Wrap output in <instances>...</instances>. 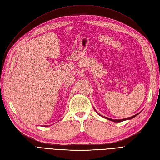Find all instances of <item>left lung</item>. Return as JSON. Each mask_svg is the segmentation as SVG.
<instances>
[{"instance_id":"8db88e82","label":"left lung","mask_w":160,"mask_h":160,"mask_svg":"<svg viewBox=\"0 0 160 160\" xmlns=\"http://www.w3.org/2000/svg\"><path fill=\"white\" fill-rule=\"evenodd\" d=\"M95 111H96L97 113H98V111H97L95 109ZM140 113H141V111H140L139 113H137V114H135V115H133V116H132V117H129V118H125V119H111V118H107V117H104V116H103V115H101V114H99V113H98L99 115H101V116H102V117H103L104 118H105V119H109V120H110V121H112V122H123V121H126V120H129V119H133V118H134L135 117H136V116L138 115H139Z\"/></svg>"}]
</instances>
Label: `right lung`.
I'll use <instances>...</instances> for the list:
<instances>
[{
	"instance_id": "obj_1",
	"label": "right lung",
	"mask_w": 160,
	"mask_h": 160,
	"mask_svg": "<svg viewBox=\"0 0 160 160\" xmlns=\"http://www.w3.org/2000/svg\"><path fill=\"white\" fill-rule=\"evenodd\" d=\"M44 127H48V125H43Z\"/></svg>"
}]
</instances>
